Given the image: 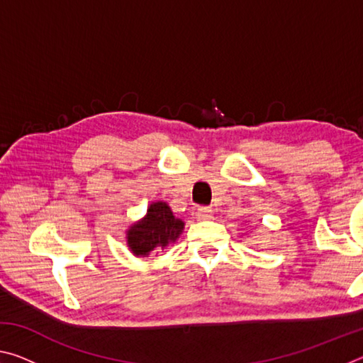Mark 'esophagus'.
Here are the masks:
<instances>
[{"label": "esophagus", "instance_id": "obj_1", "mask_svg": "<svg viewBox=\"0 0 363 363\" xmlns=\"http://www.w3.org/2000/svg\"><path fill=\"white\" fill-rule=\"evenodd\" d=\"M195 214H196V219H199V220H208V219H211L213 211H211V208L201 206V208H199V210H196Z\"/></svg>", "mask_w": 363, "mask_h": 363}]
</instances>
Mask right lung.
<instances>
[{"instance_id":"add662e5","label":"right lung","mask_w":363,"mask_h":363,"mask_svg":"<svg viewBox=\"0 0 363 363\" xmlns=\"http://www.w3.org/2000/svg\"><path fill=\"white\" fill-rule=\"evenodd\" d=\"M184 230V220L177 219L168 203L153 201L145 216L126 232V243L134 256H149L153 250L176 242Z\"/></svg>"}]
</instances>
